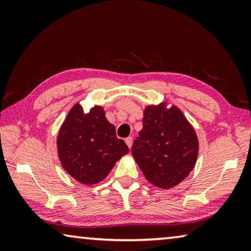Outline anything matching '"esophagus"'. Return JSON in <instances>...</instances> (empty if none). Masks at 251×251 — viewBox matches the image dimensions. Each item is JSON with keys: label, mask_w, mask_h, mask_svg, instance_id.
<instances>
[{"label": "esophagus", "mask_w": 251, "mask_h": 251, "mask_svg": "<svg viewBox=\"0 0 251 251\" xmlns=\"http://www.w3.org/2000/svg\"><path fill=\"white\" fill-rule=\"evenodd\" d=\"M125 142H126V145L128 146V148H130V147H131V144H133V138H131V137H127V138L125 139Z\"/></svg>", "instance_id": "34e87169"}]
</instances>
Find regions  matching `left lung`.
<instances>
[{"mask_svg": "<svg viewBox=\"0 0 251 251\" xmlns=\"http://www.w3.org/2000/svg\"><path fill=\"white\" fill-rule=\"evenodd\" d=\"M146 179L159 188H172L189 175L196 164L198 138L181 110L166 103L145 108L143 129L131 147Z\"/></svg>", "mask_w": 251, "mask_h": 251, "instance_id": "8db88e82", "label": "left lung"}]
</instances>
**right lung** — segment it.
<instances>
[{
    "label": "right lung",
    "mask_w": 251,
    "mask_h": 251,
    "mask_svg": "<svg viewBox=\"0 0 251 251\" xmlns=\"http://www.w3.org/2000/svg\"><path fill=\"white\" fill-rule=\"evenodd\" d=\"M57 151L63 168L84 185L103 180L116 161L129 151L106 120L103 107L95 106L84 113L79 104L71 109L59 129Z\"/></svg>",
    "instance_id": "right-lung-1"
}]
</instances>
